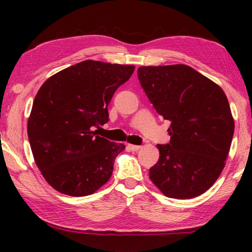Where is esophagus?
Instances as JSON below:
<instances>
[{
    "instance_id": "1",
    "label": "esophagus",
    "mask_w": 252,
    "mask_h": 252,
    "mask_svg": "<svg viewBox=\"0 0 252 252\" xmlns=\"http://www.w3.org/2000/svg\"><path fill=\"white\" fill-rule=\"evenodd\" d=\"M127 148H129L131 151H138L141 149V147L140 146H134V144H127Z\"/></svg>"
}]
</instances>
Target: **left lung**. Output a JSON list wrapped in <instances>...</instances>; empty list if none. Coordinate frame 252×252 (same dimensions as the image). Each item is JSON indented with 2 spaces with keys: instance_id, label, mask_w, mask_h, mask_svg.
Here are the masks:
<instances>
[{
  "instance_id": "1",
  "label": "left lung",
  "mask_w": 252,
  "mask_h": 252,
  "mask_svg": "<svg viewBox=\"0 0 252 252\" xmlns=\"http://www.w3.org/2000/svg\"><path fill=\"white\" fill-rule=\"evenodd\" d=\"M138 78L157 112L170 121V142L158 144L160 157L151 181L169 198L191 199L222 172L234 121L218 84L185 64L141 66Z\"/></svg>"
}]
</instances>
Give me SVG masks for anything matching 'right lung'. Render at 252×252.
<instances>
[{
	"label": "right lung",
	"instance_id": "right-lung-1",
	"mask_svg": "<svg viewBox=\"0 0 252 252\" xmlns=\"http://www.w3.org/2000/svg\"><path fill=\"white\" fill-rule=\"evenodd\" d=\"M133 65L87 60L42 84L28 121L30 146L46 182L72 197L94 193L112 176L122 143L96 135L109 120L108 105Z\"/></svg>",
	"mask_w": 252,
	"mask_h": 252
}]
</instances>
